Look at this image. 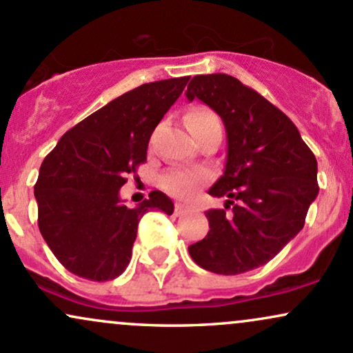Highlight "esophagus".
Masks as SVG:
<instances>
[{
  "label": "esophagus",
  "instance_id": "esophagus-1",
  "mask_svg": "<svg viewBox=\"0 0 353 353\" xmlns=\"http://www.w3.org/2000/svg\"><path fill=\"white\" fill-rule=\"evenodd\" d=\"M185 212H188V208H185L184 204H181V202H177V204L174 205V214H176V216H182V214Z\"/></svg>",
  "mask_w": 353,
  "mask_h": 353
}]
</instances>
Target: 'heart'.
Instances as JSON below:
<instances>
[{"instance_id": "obj_1", "label": "heart", "mask_w": 353, "mask_h": 353, "mask_svg": "<svg viewBox=\"0 0 353 353\" xmlns=\"http://www.w3.org/2000/svg\"><path fill=\"white\" fill-rule=\"evenodd\" d=\"M185 123H188L189 129L192 134L202 131V129L209 128V125L221 124L219 117L214 114L208 108H196L185 116ZM205 182V176L197 171H188V169H171L161 177V188L165 192L171 194L174 197H181V199H188V197L194 196L201 185Z\"/></svg>"}]
</instances>
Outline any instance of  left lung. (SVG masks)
<instances>
[{
    "instance_id": "obj_1",
    "label": "left lung",
    "mask_w": 353,
    "mask_h": 353,
    "mask_svg": "<svg viewBox=\"0 0 353 353\" xmlns=\"http://www.w3.org/2000/svg\"><path fill=\"white\" fill-rule=\"evenodd\" d=\"M185 96L212 108L228 132L225 171L209 189L228 197L225 209L205 212L210 230L189 245L190 257L214 274L257 269L305 224L319 194L317 159L292 121L234 76H194Z\"/></svg>"
}]
</instances>
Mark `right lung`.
Segmentation results:
<instances>
[{
  "mask_svg": "<svg viewBox=\"0 0 353 353\" xmlns=\"http://www.w3.org/2000/svg\"><path fill=\"white\" fill-rule=\"evenodd\" d=\"M188 81H154L125 92L71 128L44 157L34 184L38 228L70 272L96 282L119 277L141 217L152 209L174 212L161 190L131 209L119 189L145 163L152 131Z\"/></svg>",
  "mask_w": 353,
  "mask_h": 353,
  "instance_id": "obj_1",
  "label": "right lung"
}]
</instances>
